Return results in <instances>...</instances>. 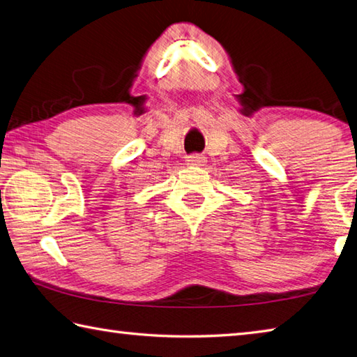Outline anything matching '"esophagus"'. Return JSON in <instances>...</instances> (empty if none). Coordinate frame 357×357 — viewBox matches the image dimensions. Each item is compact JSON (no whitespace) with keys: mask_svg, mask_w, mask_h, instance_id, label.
<instances>
[{"mask_svg":"<svg viewBox=\"0 0 357 357\" xmlns=\"http://www.w3.org/2000/svg\"><path fill=\"white\" fill-rule=\"evenodd\" d=\"M185 162H187V165L201 167V165H204L206 158H204V156H201V154H190V156H187Z\"/></svg>","mask_w":357,"mask_h":357,"instance_id":"esophagus-1","label":"esophagus"}]
</instances>
